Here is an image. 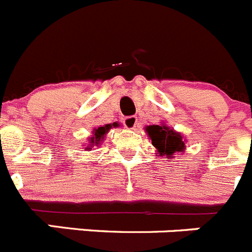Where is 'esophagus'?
Instances as JSON below:
<instances>
[{
  "instance_id": "1",
  "label": "esophagus",
  "mask_w": 252,
  "mask_h": 252,
  "mask_svg": "<svg viewBox=\"0 0 252 252\" xmlns=\"http://www.w3.org/2000/svg\"><path fill=\"white\" fill-rule=\"evenodd\" d=\"M124 125L126 128H133L136 127L137 125V117L136 116H127L124 119Z\"/></svg>"
}]
</instances>
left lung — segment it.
I'll list each match as a JSON object with an SVG mask.
<instances>
[{
  "label": "left lung",
  "mask_w": 252,
  "mask_h": 252,
  "mask_svg": "<svg viewBox=\"0 0 252 252\" xmlns=\"http://www.w3.org/2000/svg\"><path fill=\"white\" fill-rule=\"evenodd\" d=\"M150 136L153 145L158 149L160 155H166V158H174L175 153H183L184 140L179 132H175L166 126L153 125L146 128Z\"/></svg>",
  "instance_id": "left-lung-1"
}]
</instances>
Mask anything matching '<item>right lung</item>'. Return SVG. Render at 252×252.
<instances>
[{"label": "right lung", "mask_w": 252, "mask_h": 252, "mask_svg": "<svg viewBox=\"0 0 252 252\" xmlns=\"http://www.w3.org/2000/svg\"><path fill=\"white\" fill-rule=\"evenodd\" d=\"M112 126H117V124L106 125V126H102V127L95 128V130L93 131V136L91 137V140H90V148H87V149H92V146H94V145L98 146V144L102 141V139L104 137V135L108 132V130H110Z\"/></svg>", "instance_id": "1"}]
</instances>
